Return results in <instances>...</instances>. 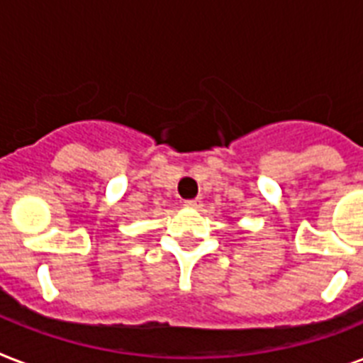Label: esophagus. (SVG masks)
I'll return each mask as SVG.
<instances>
[{"label":"esophagus","instance_id":"obj_1","mask_svg":"<svg viewBox=\"0 0 363 363\" xmlns=\"http://www.w3.org/2000/svg\"><path fill=\"white\" fill-rule=\"evenodd\" d=\"M184 207H188V209H201L203 207V201L201 199H186L184 201Z\"/></svg>","mask_w":363,"mask_h":363}]
</instances>
